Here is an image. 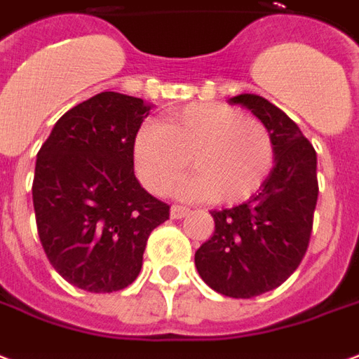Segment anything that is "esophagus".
<instances>
[{
  "mask_svg": "<svg viewBox=\"0 0 359 359\" xmlns=\"http://www.w3.org/2000/svg\"><path fill=\"white\" fill-rule=\"evenodd\" d=\"M170 214H172V218L174 219H182L185 218L187 214H189V208L187 206H182V205H174L170 208Z\"/></svg>",
  "mask_w": 359,
  "mask_h": 359,
  "instance_id": "1",
  "label": "esophagus"
}]
</instances>
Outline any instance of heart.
<instances>
[{
	"label": "heart",
	"mask_w": 359,
	"mask_h": 359,
	"mask_svg": "<svg viewBox=\"0 0 359 359\" xmlns=\"http://www.w3.org/2000/svg\"><path fill=\"white\" fill-rule=\"evenodd\" d=\"M141 182L153 193L172 185L187 164L195 172L177 185L185 198L237 205L262 187L276 164L268 126L224 103H193L162 124H145L133 143Z\"/></svg>",
	"instance_id": "obj_1"
}]
</instances>
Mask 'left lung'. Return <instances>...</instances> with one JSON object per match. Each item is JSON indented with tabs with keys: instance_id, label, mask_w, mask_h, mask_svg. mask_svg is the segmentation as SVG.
<instances>
[{
	"instance_id": "1",
	"label": "left lung",
	"mask_w": 359,
	"mask_h": 359,
	"mask_svg": "<svg viewBox=\"0 0 359 359\" xmlns=\"http://www.w3.org/2000/svg\"><path fill=\"white\" fill-rule=\"evenodd\" d=\"M229 103L268 126L276 166L247 203L210 212L214 233L195 252V266L219 294L252 298L285 283L304 258L318 205V156L298 126L268 99L243 93Z\"/></svg>"
}]
</instances>
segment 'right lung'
Here are the masks:
<instances>
[{"mask_svg":"<svg viewBox=\"0 0 359 359\" xmlns=\"http://www.w3.org/2000/svg\"><path fill=\"white\" fill-rule=\"evenodd\" d=\"M151 107L137 97L97 93L57 120L38 151L32 198L47 260L88 292L135 281L154 227L170 205L143 189L133 143Z\"/></svg>","mask_w":359,"mask_h":359,"instance_id":"right-lung-1","label":"right lung"}]
</instances>
